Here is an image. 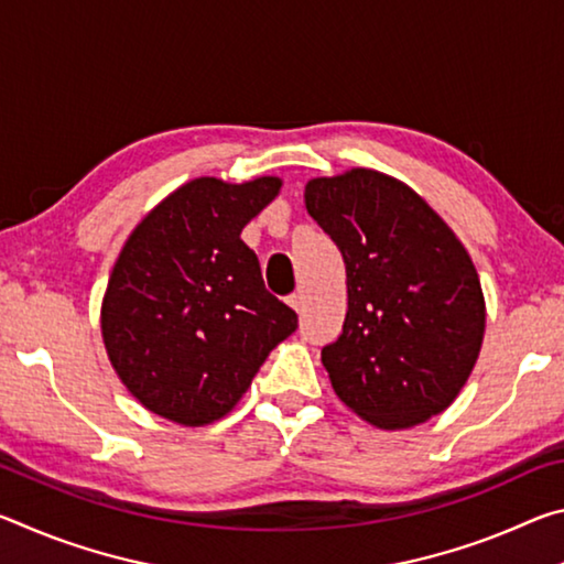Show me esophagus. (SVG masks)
I'll return each instance as SVG.
<instances>
[{
  "instance_id": "1",
  "label": "esophagus",
  "mask_w": 564,
  "mask_h": 564,
  "mask_svg": "<svg viewBox=\"0 0 564 564\" xmlns=\"http://www.w3.org/2000/svg\"><path fill=\"white\" fill-rule=\"evenodd\" d=\"M303 303H305V295H303V291H295L291 299H289V305L291 308L295 311V313H301L303 311Z\"/></svg>"
}]
</instances>
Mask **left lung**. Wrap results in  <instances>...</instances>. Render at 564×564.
Masks as SVG:
<instances>
[{"mask_svg":"<svg viewBox=\"0 0 564 564\" xmlns=\"http://www.w3.org/2000/svg\"><path fill=\"white\" fill-rule=\"evenodd\" d=\"M303 202L346 263V323L321 350L336 395L378 431L443 413L488 321L467 248L423 196L376 169L311 178Z\"/></svg>","mask_w":564,"mask_h":564,"instance_id":"8db88e82","label":"left lung"}]
</instances>
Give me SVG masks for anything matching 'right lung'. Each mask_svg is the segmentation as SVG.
<instances>
[{
	"instance_id": "right-lung-1",
	"label": "right lung",
	"mask_w": 564,
	"mask_h": 564,
	"mask_svg": "<svg viewBox=\"0 0 564 564\" xmlns=\"http://www.w3.org/2000/svg\"><path fill=\"white\" fill-rule=\"evenodd\" d=\"M279 176H198L133 226L101 299V338L123 388L154 413L204 427L231 413L299 316L265 291L241 231Z\"/></svg>"
}]
</instances>
